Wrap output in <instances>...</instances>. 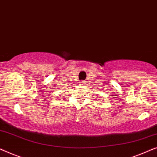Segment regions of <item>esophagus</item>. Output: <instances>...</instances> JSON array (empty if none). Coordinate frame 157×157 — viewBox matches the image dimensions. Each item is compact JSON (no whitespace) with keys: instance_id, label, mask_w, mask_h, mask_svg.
<instances>
[{"instance_id":"34e87169","label":"esophagus","mask_w":157,"mask_h":157,"mask_svg":"<svg viewBox=\"0 0 157 157\" xmlns=\"http://www.w3.org/2000/svg\"><path fill=\"white\" fill-rule=\"evenodd\" d=\"M81 82V83H83V81H82V82Z\"/></svg>"}]
</instances>
